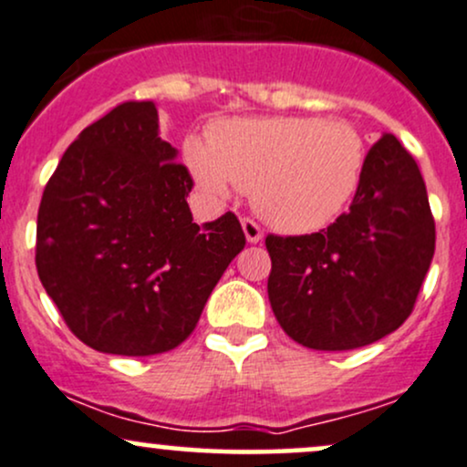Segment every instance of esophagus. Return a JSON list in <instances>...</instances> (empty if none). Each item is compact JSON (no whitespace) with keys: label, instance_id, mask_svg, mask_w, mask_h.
Segmentation results:
<instances>
[{"label":"esophagus","instance_id":"34e87169","mask_svg":"<svg viewBox=\"0 0 467 467\" xmlns=\"http://www.w3.org/2000/svg\"><path fill=\"white\" fill-rule=\"evenodd\" d=\"M243 232L246 235V243H251V244L260 243V240L265 238L260 224H257L255 221H251V218H244V221H243Z\"/></svg>","mask_w":467,"mask_h":467}]
</instances>
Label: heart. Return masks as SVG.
<instances>
[{
    "label": "heart",
    "instance_id": "obj_1",
    "mask_svg": "<svg viewBox=\"0 0 467 467\" xmlns=\"http://www.w3.org/2000/svg\"><path fill=\"white\" fill-rule=\"evenodd\" d=\"M185 161L213 199L251 188L255 210L286 234L323 229L358 192L367 146L343 119L279 115L244 118L213 130L212 141L190 137Z\"/></svg>",
    "mask_w": 467,
    "mask_h": 467
}]
</instances>
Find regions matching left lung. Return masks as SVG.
<instances>
[{
  "mask_svg": "<svg viewBox=\"0 0 467 467\" xmlns=\"http://www.w3.org/2000/svg\"><path fill=\"white\" fill-rule=\"evenodd\" d=\"M268 301L282 330L310 349L343 352L396 332L435 254V221L415 159L382 133L349 212L310 235H268Z\"/></svg>",
  "mask_w": 467,
  "mask_h": 467,
  "instance_id": "left-lung-1",
  "label": "left lung"
}]
</instances>
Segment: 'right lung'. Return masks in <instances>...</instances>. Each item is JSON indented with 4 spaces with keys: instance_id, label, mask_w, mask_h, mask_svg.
Wrapping results in <instances>:
<instances>
[{
    "instance_id": "add662e5",
    "label": "right lung",
    "mask_w": 467,
    "mask_h": 467,
    "mask_svg": "<svg viewBox=\"0 0 467 467\" xmlns=\"http://www.w3.org/2000/svg\"><path fill=\"white\" fill-rule=\"evenodd\" d=\"M159 137L155 102L87 126L47 181L36 271L69 330L102 354L152 356L190 337L244 249L232 212L192 221V179Z\"/></svg>"
}]
</instances>
